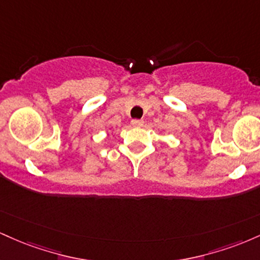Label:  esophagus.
<instances>
[{"instance_id":"1","label":"esophagus","mask_w":260,"mask_h":260,"mask_svg":"<svg viewBox=\"0 0 260 260\" xmlns=\"http://www.w3.org/2000/svg\"><path fill=\"white\" fill-rule=\"evenodd\" d=\"M131 123H132L133 127H142L143 124H144V121H143V120H132Z\"/></svg>"}]
</instances>
